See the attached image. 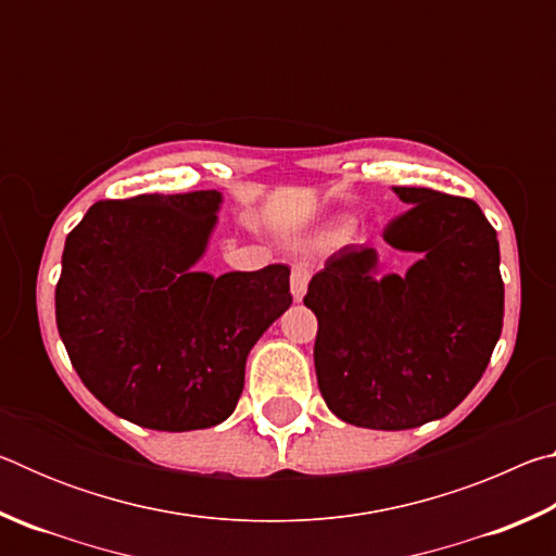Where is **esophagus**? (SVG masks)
<instances>
[{"label":"esophagus","instance_id":"esophagus-1","mask_svg":"<svg viewBox=\"0 0 556 556\" xmlns=\"http://www.w3.org/2000/svg\"><path fill=\"white\" fill-rule=\"evenodd\" d=\"M308 279H312V269H308L306 265L291 267V296H294L296 301L304 299Z\"/></svg>","mask_w":556,"mask_h":556}]
</instances>
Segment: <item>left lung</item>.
Segmentation results:
<instances>
[{
  "instance_id": "1",
  "label": "left lung",
  "mask_w": 556,
  "mask_h": 556,
  "mask_svg": "<svg viewBox=\"0 0 556 556\" xmlns=\"http://www.w3.org/2000/svg\"><path fill=\"white\" fill-rule=\"evenodd\" d=\"M412 208L384 228L417 252L404 275H380L370 244H345L308 281L318 318L316 380L338 419L402 431L446 417L476 388L503 331L501 248L478 203L394 186Z\"/></svg>"
}]
</instances>
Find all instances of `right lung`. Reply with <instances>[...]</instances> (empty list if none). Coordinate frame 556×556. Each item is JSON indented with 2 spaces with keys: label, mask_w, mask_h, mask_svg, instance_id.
<instances>
[{
  "label": "right lung",
  "mask_w": 556,
  "mask_h": 556,
  "mask_svg": "<svg viewBox=\"0 0 556 556\" xmlns=\"http://www.w3.org/2000/svg\"><path fill=\"white\" fill-rule=\"evenodd\" d=\"M220 203V191L100 201L65 238L61 341L83 384L131 425L191 431L228 419L252 345L291 306L287 265L195 271Z\"/></svg>",
  "instance_id": "add662e5"
}]
</instances>
